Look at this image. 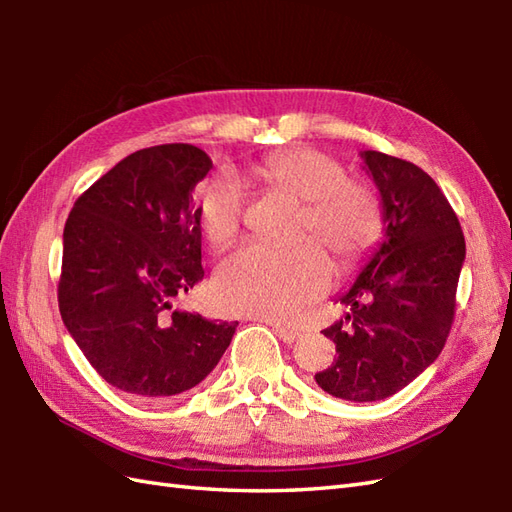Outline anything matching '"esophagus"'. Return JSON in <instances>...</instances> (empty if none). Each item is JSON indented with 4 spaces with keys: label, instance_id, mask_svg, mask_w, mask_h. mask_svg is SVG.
<instances>
[{
    "label": "esophagus",
    "instance_id": "esophagus-1",
    "mask_svg": "<svg viewBox=\"0 0 512 512\" xmlns=\"http://www.w3.org/2000/svg\"><path fill=\"white\" fill-rule=\"evenodd\" d=\"M270 325H273V332L284 343H295L299 336H301V332L295 330V328H290V325H281V323H273V321H270Z\"/></svg>",
    "mask_w": 512,
    "mask_h": 512
}]
</instances>
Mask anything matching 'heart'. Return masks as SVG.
<instances>
[{"label":"heart","mask_w":512,"mask_h":512,"mask_svg":"<svg viewBox=\"0 0 512 512\" xmlns=\"http://www.w3.org/2000/svg\"><path fill=\"white\" fill-rule=\"evenodd\" d=\"M253 173L303 202L297 235L317 238L343 268L356 264L383 233V204L372 184L345 176V167L325 151L279 149L257 160ZM242 222L244 191L237 178H211L195 198V224L204 242L228 248ZM330 281V259L313 239L292 248L248 246L217 268L213 297L224 312L281 321L321 297Z\"/></svg>","instance_id":"1"}]
</instances>
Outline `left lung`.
<instances>
[{
	"label": "left lung",
	"mask_w": 512,
	"mask_h": 512,
	"mask_svg": "<svg viewBox=\"0 0 512 512\" xmlns=\"http://www.w3.org/2000/svg\"><path fill=\"white\" fill-rule=\"evenodd\" d=\"M361 158L383 202L385 239L339 297L350 314L323 330L336 358L314 378L336 398L372 402L407 387L440 356L466 244L458 215L429 173L380 151Z\"/></svg>",
	"instance_id": "8db88e82"
}]
</instances>
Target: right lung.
<instances>
[{"label":"right lung","instance_id":"right-lung-1","mask_svg":"<svg viewBox=\"0 0 512 512\" xmlns=\"http://www.w3.org/2000/svg\"><path fill=\"white\" fill-rule=\"evenodd\" d=\"M211 167L184 143L134 151L79 195L63 228L61 319L96 372L136 398L202 383L237 328L173 308L204 277L193 189Z\"/></svg>","mask_w":512,"mask_h":512}]
</instances>
